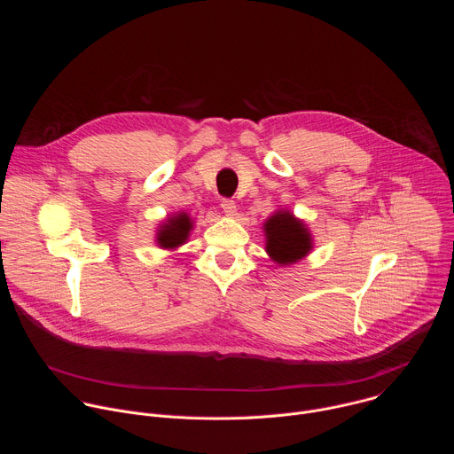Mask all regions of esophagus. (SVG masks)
<instances>
[{
	"label": "esophagus",
	"mask_w": 454,
	"mask_h": 454,
	"mask_svg": "<svg viewBox=\"0 0 454 454\" xmlns=\"http://www.w3.org/2000/svg\"><path fill=\"white\" fill-rule=\"evenodd\" d=\"M221 208H223V212H224L226 215H230V217L237 215V205H235V201H231V200H223V201H221Z\"/></svg>",
	"instance_id": "obj_1"
}]
</instances>
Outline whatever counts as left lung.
Returning a JSON list of instances; mask_svg holds the SVG:
<instances>
[{
    "mask_svg": "<svg viewBox=\"0 0 454 454\" xmlns=\"http://www.w3.org/2000/svg\"><path fill=\"white\" fill-rule=\"evenodd\" d=\"M266 251L273 262L291 266L312 249V237L303 221L296 219L291 212L278 210L264 223Z\"/></svg>",
    "mask_w": 454,
    "mask_h": 454,
    "instance_id": "left-lung-1",
    "label": "left lung"
}]
</instances>
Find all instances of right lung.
<instances>
[{
    "instance_id": "add662e5",
    "label": "right lung",
    "mask_w": 454,
    "mask_h": 454,
    "mask_svg": "<svg viewBox=\"0 0 454 454\" xmlns=\"http://www.w3.org/2000/svg\"><path fill=\"white\" fill-rule=\"evenodd\" d=\"M193 223L186 212H177L168 215L158 228L156 244L163 249H176L177 246L184 244Z\"/></svg>"
}]
</instances>
